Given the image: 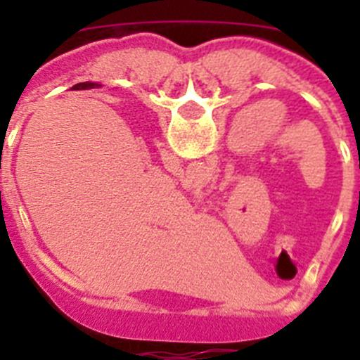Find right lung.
Instances as JSON below:
<instances>
[{"mask_svg":"<svg viewBox=\"0 0 360 360\" xmlns=\"http://www.w3.org/2000/svg\"><path fill=\"white\" fill-rule=\"evenodd\" d=\"M73 88H77V90H94V88H101V84L98 82H79V84H75Z\"/></svg>","mask_w":360,"mask_h":360,"instance_id":"add662e5","label":"right lung"}]
</instances>
